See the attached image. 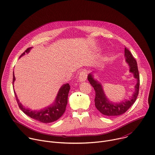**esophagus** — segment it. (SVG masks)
I'll list each match as a JSON object with an SVG mask.
<instances>
[{"mask_svg": "<svg viewBox=\"0 0 155 155\" xmlns=\"http://www.w3.org/2000/svg\"><path fill=\"white\" fill-rule=\"evenodd\" d=\"M87 72L83 70L82 71H81V73H79V76H78V80L79 82H84L85 81V80L87 79Z\"/></svg>", "mask_w": 155, "mask_h": 155, "instance_id": "34e87169", "label": "esophagus"}]
</instances>
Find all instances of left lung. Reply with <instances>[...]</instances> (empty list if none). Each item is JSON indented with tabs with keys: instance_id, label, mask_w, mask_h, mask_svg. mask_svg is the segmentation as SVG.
<instances>
[{
	"instance_id": "1",
	"label": "left lung",
	"mask_w": 155,
	"mask_h": 155,
	"mask_svg": "<svg viewBox=\"0 0 155 155\" xmlns=\"http://www.w3.org/2000/svg\"><path fill=\"white\" fill-rule=\"evenodd\" d=\"M124 53L126 61L129 65L130 72L134 74V78L137 79V84L135 86V92L131 98L129 100L119 103V104H113V103H111L107 98L101 84L94 79L93 74L90 73L87 77L89 82L95 91V107L101 113L105 116H114L124 114L134 104L137 96L139 95L140 77L137 61L132 56L130 51L126 47L124 48Z\"/></svg>"
}]
</instances>
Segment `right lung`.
I'll return each mask as SVG.
<instances>
[{
    "label": "right lung",
    "instance_id": "add662e5",
    "mask_svg": "<svg viewBox=\"0 0 155 155\" xmlns=\"http://www.w3.org/2000/svg\"><path fill=\"white\" fill-rule=\"evenodd\" d=\"M32 47L28 48L25 52L23 53L20 57L25 54V53H28L29 50ZM15 80L14 73L13 74V84ZM70 89V86L69 84H64L63 86L60 89L58 93L57 94V97L56 98L55 101L53 105L51 106L44 108V110H39V111H32L29 109H27L23 107V105L20 103L17 96L15 93V98L19 108L25 113L26 115L29 116L30 117L37 120L38 121L44 123H52L57 119H58L64 113L66 110V107L68 103V93Z\"/></svg>",
    "mask_w": 155,
    "mask_h": 155
}]
</instances>
